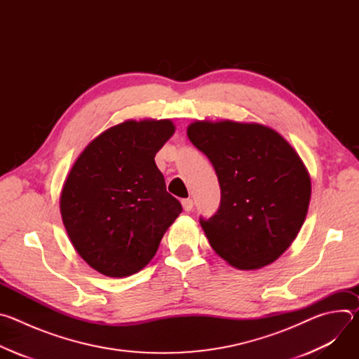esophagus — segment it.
I'll return each instance as SVG.
<instances>
[{"label": "esophagus", "mask_w": 359, "mask_h": 359, "mask_svg": "<svg viewBox=\"0 0 359 359\" xmlns=\"http://www.w3.org/2000/svg\"><path fill=\"white\" fill-rule=\"evenodd\" d=\"M182 206L186 212H190L193 209V200L191 198H183L182 200Z\"/></svg>", "instance_id": "esophagus-1"}]
</instances>
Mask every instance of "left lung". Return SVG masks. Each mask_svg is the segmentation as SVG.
Returning a JSON list of instances; mask_svg holds the SVG:
<instances>
[{
  "label": "left lung",
  "instance_id": "8db88e82",
  "mask_svg": "<svg viewBox=\"0 0 359 359\" xmlns=\"http://www.w3.org/2000/svg\"><path fill=\"white\" fill-rule=\"evenodd\" d=\"M187 136L220 183L219 210L200 217L212 248L238 270L276 262L301 230L311 198V179L298 153L259 123L196 121Z\"/></svg>",
  "mask_w": 359,
  "mask_h": 359
}]
</instances>
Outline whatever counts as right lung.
<instances>
[{
	"instance_id": "obj_1",
	"label": "right lung",
	"mask_w": 359,
	"mask_h": 359,
	"mask_svg": "<svg viewBox=\"0 0 359 359\" xmlns=\"http://www.w3.org/2000/svg\"><path fill=\"white\" fill-rule=\"evenodd\" d=\"M173 133L169 119L126 121L95 137L74 163L61 216L78 254L100 274L140 271L182 213L155 163Z\"/></svg>"
}]
</instances>
